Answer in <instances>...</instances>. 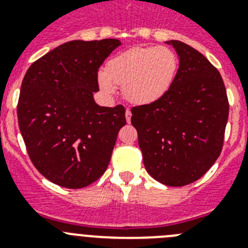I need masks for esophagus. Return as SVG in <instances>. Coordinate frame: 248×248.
<instances>
[{
	"label": "esophagus",
	"instance_id": "34e87169",
	"mask_svg": "<svg viewBox=\"0 0 248 248\" xmlns=\"http://www.w3.org/2000/svg\"><path fill=\"white\" fill-rule=\"evenodd\" d=\"M125 118H126V122L130 123V119H131V111H130V109H126V110H125Z\"/></svg>",
	"mask_w": 248,
	"mask_h": 248
}]
</instances>
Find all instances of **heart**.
<instances>
[{
  "label": "heart",
  "mask_w": 248,
  "mask_h": 248,
  "mask_svg": "<svg viewBox=\"0 0 248 248\" xmlns=\"http://www.w3.org/2000/svg\"><path fill=\"white\" fill-rule=\"evenodd\" d=\"M179 68L175 52L168 47H133L110 58L98 77L104 93L123 84V94L134 104H150L170 89Z\"/></svg>",
  "instance_id": "1"
}]
</instances>
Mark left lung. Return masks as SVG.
<instances>
[{
	"instance_id": "1",
	"label": "left lung",
	"mask_w": 248,
	"mask_h": 248,
	"mask_svg": "<svg viewBox=\"0 0 248 248\" xmlns=\"http://www.w3.org/2000/svg\"><path fill=\"white\" fill-rule=\"evenodd\" d=\"M180 62L168 92L131 108L146 171L168 186L199 180L220 156L229 119L222 77L199 50L170 41Z\"/></svg>"
}]
</instances>
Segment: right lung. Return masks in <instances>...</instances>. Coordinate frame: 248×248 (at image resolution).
Wrapping results in <instances>:
<instances>
[{"label": "right lung", "instance_id": "obj_1", "mask_svg": "<svg viewBox=\"0 0 248 248\" xmlns=\"http://www.w3.org/2000/svg\"><path fill=\"white\" fill-rule=\"evenodd\" d=\"M120 42L71 41L31 64L17 104L19 130L28 156L48 180L80 189L107 170L120 128L126 124L122 104L94 102L98 72Z\"/></svg>", "mask_w": 248, "mask_h": 248}]
</instances>
